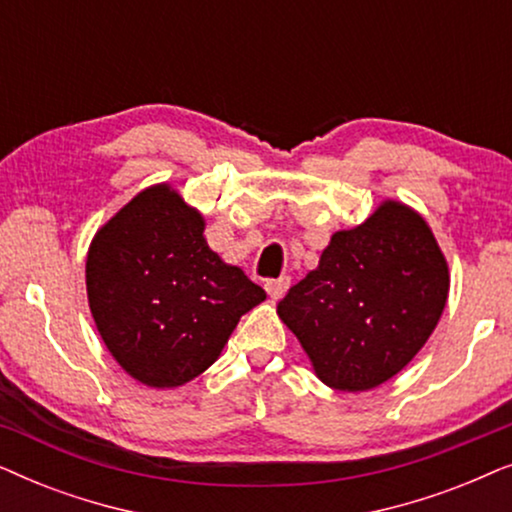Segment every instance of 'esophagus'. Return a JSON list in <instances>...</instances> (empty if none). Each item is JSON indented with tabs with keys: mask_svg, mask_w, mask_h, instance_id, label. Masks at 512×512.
Returning <instances> with one entry per match:
<instances>
[{
	"mask_svg": "<svg viewBox=\"0 0 512 512\" xmlns=\"http://www.w3.org/2000/svg\"><path fill=\"white\" fill-rule=\"evenodd\" d=\"M289 284H291V279L282 275L277 279H270V282H265V291H268V296L272 300H279L286 293V289H289Z\"/></svg>",
	"mask_w": 512,
	"mask_h": 512,
	"instance_id": "34e87169",
	"label": "esophagus"
}]
</instances>
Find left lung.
Wrapping results in <instances>:
<instances>
[{"instance_id":"left-lung-1","label":"left lung","mask_w":512,"mask_h":512,"mask_svg":"<svg viewBox=\"0 0 512 512\" xmlns=\"http://www.w3.org/2000/svg\"><path fill=\"white\" fill-rule=\"evenodd\" d=\"M447 293L450 268L431 226L387 198L361 226L331 235L317 268L291 286L277 314L321 382L359 394L415 359Z\"/></svg>"}]
</instances>
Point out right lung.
I'll use <instances>...</instances> for the list:
<instances>
[{
	"mask_svg": "<svg viewBox=\"0 0 512 512\" xmlns=\"http://www.w3.org/2000/svg\"><path fill=\"white\" fill-rule=\"evenodd\" d=\"M205 216L172 184L139 191L97 230L86 291L97 333L132 380L174 389L219 359L265 291L209 249Z\"/></svg>",
	"mask_w": 512,
	"mask_h": 512,
	"instance_id": "1",
	"label": "right lung"
}]
</instances>
